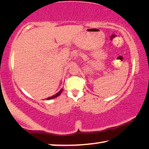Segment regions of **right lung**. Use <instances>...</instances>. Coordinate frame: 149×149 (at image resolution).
<instances>
[{"label":"right lung","mask_w":149,"mask_h":149,"mask_svg":"<svg viewBox=\"0 0 149 149\" xmlns=\"http://www.w3.org/2000/svg\"><path fill=\"white\" fill-rule=\"evenodd\" d=\"M62 91H63V89H60V91L59 92H58L56 94H55V95H54L53 96H52V97H49V98H47V100H50V99H54V98H56V97H58V96L61 94V93H62Z\"/></svg>","instance_id":"1"}]
</instances>
